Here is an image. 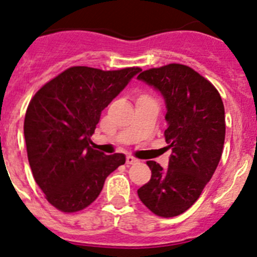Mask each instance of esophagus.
I'll return each mask as SVG.
<instances>
[{
	"label": "esophagus",
	"instance_id": "obj_1",
	"mask_svg": "<svg viewBox=\"0 0 257 257\" xmlns=\"http://www.w3.org/2000/svg\"><path fill=\"white\" fill-rule=\"evenodd\" d=\"M137 162H138V159H136L134 157H132V156H128L125 159L126 164H134V163H137Z\"/></svg>",
	"mask_w": 257,
	"mask_h": 257
}]
</instances>
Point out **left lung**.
Listing matches in <instances>:
<instances>
[{
	"instance_id": "left-lung-1",
	"label": "left lung",
	"mask_w": 257,
	"mask_h": 257,
	"mask_svg": "<svg viewBox=\"0 0 257 257\" xmlns=\"http://www.w3.org/2000/svg\"><path fill=\"white\" fill-rule=\"evenodd\" d=\"M166 103L168 168L148 161V183L138 189L142 202L157 216L174 217L188 210L218 166L225 143V108L217 89L192 68L169 64L138 75Z\"/></svg>"
}]
</instances>
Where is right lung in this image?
<instances>
[{
  "label": "right lung",
  "mask_w": 257,
  "mask_h": 257,
  "mask_svg": "<svg viewBox=\"0 0 257 257\" xmlns=\"http://www.w3.org/2000/svg\"><path fill=\"white\" fill-rule=\"evenodd\" d=\"M139 68L104 71L73 66L45 84L25 115L24 134L32 174L46 200L78 212L98 198L106 177L125 163L90 147L100 114Z\"/></svg>",
  "instance_id": "1"
}]
</instances>
